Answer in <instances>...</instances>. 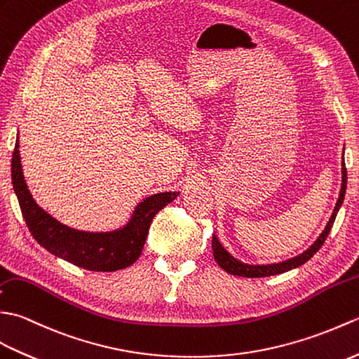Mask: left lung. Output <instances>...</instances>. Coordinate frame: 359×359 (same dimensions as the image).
Segmentation results:
<instances>
[{
	"label": "left lung",
	"mask_w": 359,
	"mask_h": 359,
	"mask_svg": "<svg viewBox=\"0 0 359 359\" xmlns=\"http://www.w3.org/2000/svg\"><path fill=\"white\" fill-rule=\"evenodd\" d=\"M341 190H339V196H338V201L335 209H333L330 218L327 221V224H325L324 230L320 233V236L316 238L315 243L309 247L307 250H304L302 253L297 255V257L289 258L285 261L281 262H273V264H245V262H241L240 259L233 258L232 255H230L224 247L221 245L218 236L212 235V249H213V257L215 261L218 262V266L222 267L229 272L230 275H238V276H247V278H261V276H272V275H280L284 272H289L292 269H297L299 266L304 264L310 258L313 257V255L321 249V245L324 244L325 238L329 236L330 233V229L333 226V222H335L337 215L341 209L342 201H344V196H346V189H347V170H346V163H344V152H342V163H341Z\"/></svg>",
	"instance_id": "8db88e82"
}]
</instances>
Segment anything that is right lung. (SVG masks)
<instances>
[{"label": "right lung", "instance_id": "1", "mask_svg": "<svg viewBox=\"0 0 359 359\" xmlns=\"http://www.w3.org/2000/svg\"><path fill=\"white\" fill-rule=\"evenodd\" d=\"M12 184L22 217L36 243L70 264L93 272H115L132 266L140 258L155 215L172 203L180 192H159L135 205L126 224L109 232H87L62 224L46 212L32 196L24 180L20 137L12 155Z\"/></svg>", "mask_w": 359, "mask_h": 359}]
</instances>
